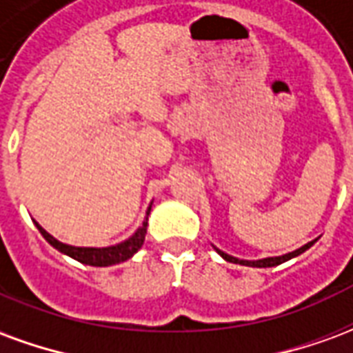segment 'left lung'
<instances>
[{
	"mask_svg": "<svg viewBox=\"0 0 353 353\" xmlns=\"http://www.w3.org/2000/svg\"><path fill=\"white\" fill-rule=\"evenodd\" d=\"M316 242V240H314ZM314 242H308L306 245H303V248H299V250H295V252L288 253V255H281V257H268V259H261V261H240L236 259V257H230V255H227V253L219 252V255H221L223 259L229 261V263H236V265H245V266H257V268H266V266H276V265H281V263H285V261L293 259V257H296V255H301L303 252H306L308 248H310Z\"/></svg>",
	"mask_w": 353,
	"mask_h": 353,
	"instance_id": "left-lung-1",
	"label": "left lung"
}]
</instances>
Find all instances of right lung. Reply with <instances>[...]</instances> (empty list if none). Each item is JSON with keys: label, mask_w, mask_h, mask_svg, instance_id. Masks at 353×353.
<instances>
[{"label": "right lung", "mask_w": 353, "mask_h": 353, "mask_svg": "<svg viewBox=\"0 0 353 353\" xmlns=\"http://www.w3.org/2000/svg\"><path fill=\"white\" fill-rule=\"evenodd\" d=\"M149 212H151V206L147 208V217H149ZM147 217L143 225L136 230V234L132 238H128L126 242L119 245H111V248H75V245H68L58 242L57 238H52L43 229L39 223H35V227L39 229V232L43 234V238L49 242L52 248H57L58 252L65 253L70 255L73 259H77L83 265H90V266H111L117 265V263H123V261L130 259L134 253L138 252L139 248L143 245V240H145L147 234Z\"/></svg>", "instance_id": "1"}]
</instances>
